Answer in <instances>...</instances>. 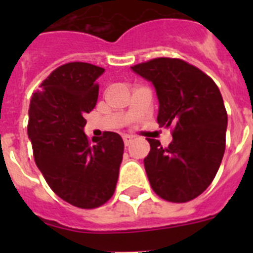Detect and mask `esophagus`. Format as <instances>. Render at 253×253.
Wrapping results in <instances>:
<instances>
[{
    "label": "esophagus",
    "mask_w": 253,
    "mask_h": 253,
    "mask_svg": "<svg viewBox=\"0 0 253 253\" xmlns=\"http://www.w3.org/2000/svg\"><path fill=\"white\" fill-rule=\"evenodd\" d=\"M123 139H124V144L126 147H128L129 144L133 142V137H131V135H124V137H123Z\"/></svg>",
    "instance_id": "obj_1"
}]
</instances>
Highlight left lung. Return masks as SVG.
<instances>
[{
    "label": "left lung",
    "mask_w": 253,
    "mask_h": 253,
    "mask_svg": "<svg viewBox=\"0 0 253 253\" xmlns=\"http://www.w3.org/2000/svg\"><path fill=\"white\" fill-rule=\"evenodd\" d=\"M130 68L153 84L161 128L173 126L166 148L148 138L144 169L149 184L165 200L190 202L211 184L224 154L228 116L220 91L209 76L176 58Z\"/></svg>",
    "instance_id": "8db88e82"
}]
</instances>
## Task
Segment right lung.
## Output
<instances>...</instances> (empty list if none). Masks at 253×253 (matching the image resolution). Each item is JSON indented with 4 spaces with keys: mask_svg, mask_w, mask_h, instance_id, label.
<instances>
[{
    "mask_svg": "<svg viewBox=\"0 0 253 253\" xmlns=\"http://www.w3.org/2000/svg\"><path fill=\"white\" fill-rule=\"evenodd\" d=\"M101 67L73 62L50 73L29 107L28 135L34 160L50 189L64 202L93 209L113 196L124 142L118 133L87 139L84 114L99 97Z\"/></svg>",
    "mask_w": 253,
    "mask_h": 253,
    "instance_id": "obj_1",
    "label": "right lung"
}]
</instances>
